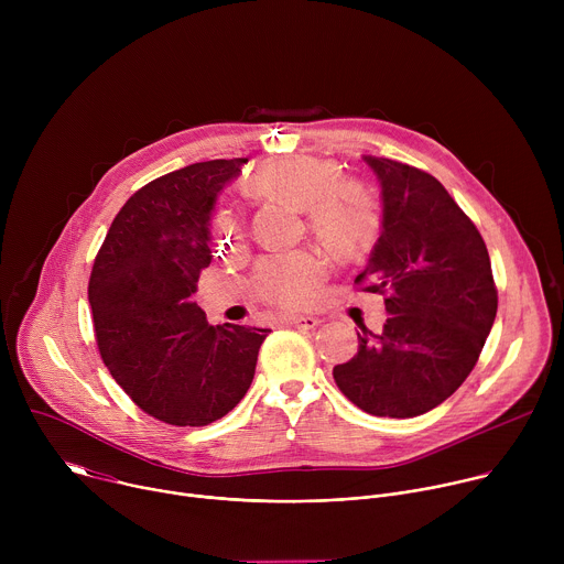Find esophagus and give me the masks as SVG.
<instances>
[{
	"mask_svg": "<svg viewBox=\"0 0 564 564\" xmlns=\"http://www.w3.org/2000/svg\"><path fill=\"white\" fill-rule=\"evenodd\" d=\"M288 324H290L292 328H299V330H314V328L321 324V318H316V316H307V314H301V316H290V318H288Z\"/></svg>",
	"mask_w": 564,
	"mask_h": 564,
	"instance_id": "obj_1",
	"label": "esophagus"
}]
</instances>
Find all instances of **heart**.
<instances>
[{"label": "heart", "mask_w": 564, "mask_h": 564, "mask_svg": "<svg viewBox=\"0 0 564 564\" xmlns=\"http://www.w3.org/2000/svg\"><path fill=\"white\" fill-rule=\"evenodd\" d=\"M252 189L263 196H281L305 209L312 234L339 259H359L379 240L383 207L377 189L359 178H341L333 160L312 155L274 160L254 176ZM229 218L218 220V240L229 236ZM324 274L326 263L314 254L274 257L261 263L257 292L279 307L303 305Z\"/></svg>", "instance_id": "b5f03b06"}]
</instances>
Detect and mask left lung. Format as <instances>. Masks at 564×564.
<instances>
[{
	"mask_svg": "<svg viewBox=\"0 0 564 564\" xmlns=\"http://www.w3.org/2000/svg\"><path fill=\"white\" fill-rule=\"evenodd\" d=\"M377 174L383 229L355 283L386 294L381 333L335 366L339 390L377 417H417L470 375L498 312L491 259L473 220L431 174L364 155Z\"/></svg>",
	"mask_w": 564,
	"mask_h": 564,
	"instance_id": "1",
	"label": "left lung"
}]
</instances>
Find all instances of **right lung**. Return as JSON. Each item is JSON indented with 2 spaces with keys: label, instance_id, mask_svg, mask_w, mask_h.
Returning <instances> with one entry per match:
<instances>
[{
  "label": "right lung",
  "instance_id": "obj_1",
  "mask_svg": "<svg viewBox=\"0 0 564 564\" xmlns=\"http://www.w3.org/2000/svg\"><path fill=\"white\" fill-rule=\"evenodd\" d=\"M248 158L207 160L138 189L113 218L89 279L96 341L133 404L172 426H207L246 397L270 330L209 326L196 305L212 263L218 192Z\"/></svg>",
  "mask_w": 564,
  "mask_h": 564
}]
</instances>
